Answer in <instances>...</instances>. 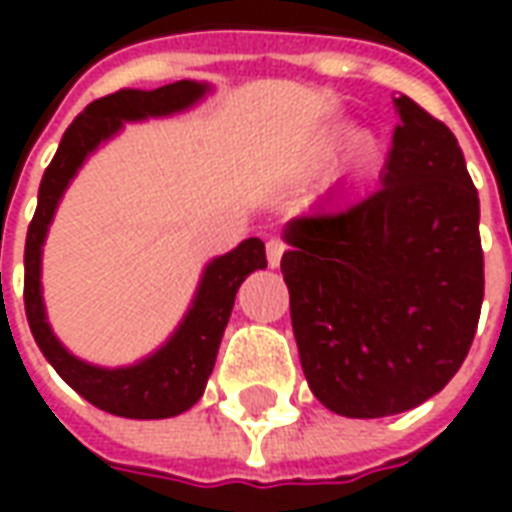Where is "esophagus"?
<instances>
[{
	"label": "esophagus",
	"mask_w": 512,
	"mask_h": 512,
	"mask_svg": "<svg viewBox=\"0 0 512 512\" xmlns=\"http://www.w3.org/2000/svg\"><path fill=\"white\" fill-rule=\"evenodd\" d=\"M285 249H288V246H285V241H282V238H271V241L266 244L268 266L277 268L279 263H282V255H285Z\"/></svg>",
	"instance_id": "1"
}]
</instances>
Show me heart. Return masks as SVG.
I'll return each instance as SVG.
<instances>
[{
    "label": "heart",
    "mask_w": 512,
    "mask_h": 512,
    "mask_svg": "<svg viewBox=\"0 0 512 512\" xmlns=\"http://www.w3.org/2000/svg\"><path fill=\"white\" fill-rule=\"evenodd\" d=\"M351 139H354V128L351 126L326 128V131H321V134L312 139L310 145L304 147V153L299 156V167L304 169V172H318V169L329 167L334 161V156H337ZM373 156H376V145H373L370 139H362V142L356 145V158H359V161H370Z\"/></svg>",
    "instance_id": "heart-1"
}]
</instances>
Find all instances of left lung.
<instances>
[{
  "label": "left lung",
  "instance_id": "1",
  "mask_svg": "<svg viewBox=\"0 0 512 512\" xmlns=\"http://www.w3.org/2000/svg\"><path fill=\"white\" fill-rule=\"evenodd\" d=\"M395 109L381 189L282 233L301 367L340 417H389L441 392L483 307L480 197L458 139L408 95Z\"/></svg>",
  "mask_w": 512,
  "mask_h": 512
}]
</instances>
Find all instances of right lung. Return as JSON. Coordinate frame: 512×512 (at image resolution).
Listing matches in <instances>:
<instances>
[{"mask_svg":"<svg viewBox=\"0 0 512 512\" xmlns=\"http://www.w3.org/2000/svg\"><path fill=\"white\" fill-rule=\"evenodd\" d=\"M208 93L211 84L183 79V82L164 84L158 90H120L98 98L68 126L40 180L38 208L29 222L27 246H24V310H27L29 329L62 381L73 386L84 400H90L93 406L115 417H178L200 400L216 365L224 326L233 312L235 293L252 271L266 268V244L260 238H246L233 252L213 257L202 271L189 312L158 351L139 359L136 365L98 367L73 356L57 340V334L51 332L43 307V285H40L46 233L68 183L76 178L87 156L109 142L123 128V123L178 115L200 104Z\"/></svg>","mask_w":512,"mask_h":512,"instance_id":"right-lung-1","label":"right lung"}]
</instances>
